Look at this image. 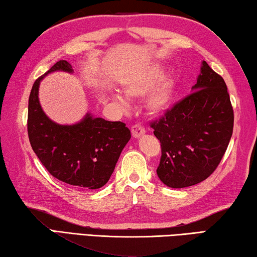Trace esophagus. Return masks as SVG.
Wrapping results in <instances>:
<instances>
[{
  "label": "esophagus",
  "mask_w": 257,
  "mask_h": 257,
  "mask_svg": "<svg viewBox=\"0 0 257 257\" xmlns=\"http://www.w3.org/2000/svg\"><path fill=\"white\" fill-rule=\"evenodd\" d=\"M131 131H132L133 138H136V139L142 137V136H144V134L146 133L145 127H144V126H142V125H140V124L133 125L132 128H131Z\"/></svg>",
  "instance_id": "esophagus-1"
}]
</instances>
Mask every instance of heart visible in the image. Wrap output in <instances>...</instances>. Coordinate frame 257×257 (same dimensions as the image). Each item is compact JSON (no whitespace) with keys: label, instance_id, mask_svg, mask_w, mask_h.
Listing matches in <instances>:
<instances>
[{"label":"heart","instance_id":"b5f03b06","mask_svg":"<svg viewBox=\"0 0 257 257\" xmlns=\"http://www.w3.org/2000/svg\"><path fill=\"white\" fill-rule=\"evenodd\" d=\"M161 66H151L138 71L124 83V93L127 98L146 99V108L151 115H159L170 106L175 93V81L172 77H164ZM117 102L125 106V100L120 95H115Z\"/></svg>","mask_w":257,"mask_h":257}]
</instances>
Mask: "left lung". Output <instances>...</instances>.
I'll list each match as a JSON object with an SVG mask.
<instances>
[{
	"label": "left lung",
	"instance_id": "1",
	"mask_svg": "<svg viewBox=\"0 0 257 257\" xmlns=\"http://www.w3.org/2000/svg\"><path fill=\"white\" fill-rule=\"evenodd\" d=\"M162 147L157 175L171 188L208 178L220 164L233 131V109L224 79L203 61L192 93L151 123Z\"/></svg>",
	"mask_w": 257,
	"mask_h": 257
}]
</instances>
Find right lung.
Masks as SVG:
<instances>
[{
	"instance_id": "obj_1",
	"label": "right lung",
	"mask_w": 257,
	"mask_h": 257,
	"mask_svg": "<svg viewBox=\"0 0 257 257\" xmlns=\"http://www.w3.org/2000/svg\"><path fill=\"white\" fill-rule=\"evenodd\" d=\"M73 73L66 60L54 64L34 83L28 100L27 130L31 146L54 178L82 189H99L110 179L121 150L131 139L123 121L85 117L73 125H60L45 115L39 100L40 83L53 71Z\"/></svg>"
}]
</instances>
